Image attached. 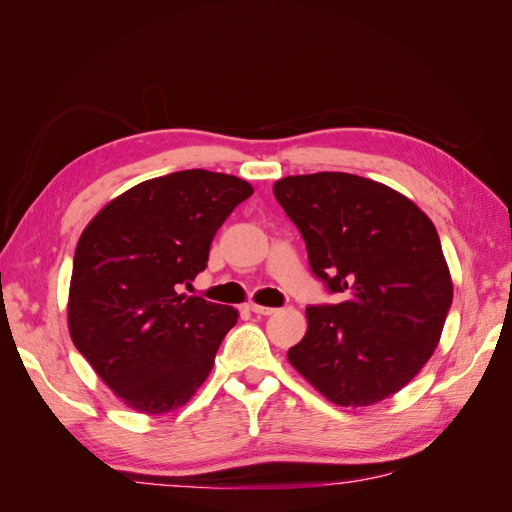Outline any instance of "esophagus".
I'll list each match as a JSON object with an SVG mask.
<instances>
[{"label": "esophagus", "mask_w": 512, "mask_h": 512, "mask_svg": "<svg viewBox=\"0 0 512 512\" xmlns=\"http://www.w3.org/2000/svg\"><path fill=\"white\" fill-rule=\"evenodd\" d=\"M247 309H250V312H254L256 316H271L275 312V307H265V305H256V303L247 305Z\"/></svg>", "instance_id": "34e87169"}]
</instances>
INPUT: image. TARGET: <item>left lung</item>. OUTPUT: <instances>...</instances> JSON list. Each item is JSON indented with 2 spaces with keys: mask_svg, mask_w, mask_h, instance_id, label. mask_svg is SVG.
<instances>
[{
  "mask_svg": "<svg viewBox=\"0 0 512 512\" xmlns=\"http://www.w3.org/2000/svg\"><path fill=\"white\" fill-rule=\"evenodd\" d=\"M312 273L342 301L309 305L290 365L337 406L395 395L436 350L453 282L436 226L389 185L350 173L275 181Z\"/></svg>",
  "mask_w": 512,
  "mask_h": 512,
  "instance_id": "1",
  "label": "left lung"
}]
</instances>
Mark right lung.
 Segmentation results:
<instances>
[{"label": "right lung", "mask_w": 512, "mask_h": 512, "mask_svg": "<svg viewBox=\"0 0 512 512\" xmlns=\"http://www.w3.org/2000/svg\"><path fill=\"white\" fill-rule=\"evenodd\" d=\"M252 194L239 177L179 170L134 185L83 230L70 337L128 408L177 410L207 380L239 312L179 288L205 271L215 232Z\"/></svg>", "instance_id": "obj_1"}]
</instances>
